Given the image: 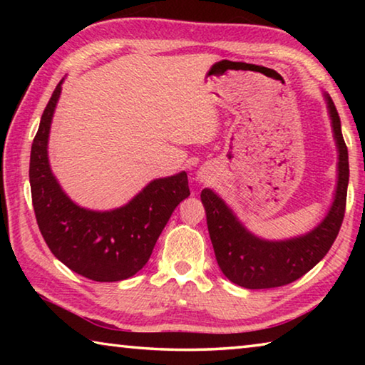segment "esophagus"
<instances>
[{
    "mask_svg": "<svg viewBox=\"0 0 365 365\" xmlns=\"http://www.w3.org/2000/svg\"><path fill=\"white\" fill-rule=\"evenodd\" d=\"M207 178H209L207 170H205V169L197 170V180H200V182H207Z\"/></svg>",
    "mask_w": 365,
    "mask_h": 365,
    "instance_id": "34e87169",
    "label": "esophagus"
}]
</instances>
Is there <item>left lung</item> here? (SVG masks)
<instances>
[{"label":"left lung","mask_w":365,"mask_h":365,"mask_svg":"<svg viewBox=\"0 0 365 365\" xmlns=\"http://www.w3.org/2000/svg\"><path fill=\"white\" fill-rule=\"evenodd\" d=\"M324 100L338 151L336 188L329 212L312 230L287 240L261 238L243 225L215 191L211 188L201 191L215 259L227 279L240 287L262 289L288 285L322 261L335 242L344 217L349 163L335 104L325 91Z\"/></svg>","instance_id":"8db88e82"}]
</instances>
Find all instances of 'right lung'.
Here are the masks:
<instances>
[{
	"label": "right lung",
	"instance_id": "obj_1",
	"mask_svg": "<svg viewBox=\"0 0 365 365\" xmlns=\"http://www.w3.org/2000/svg\"><path fill=\"white\" fill-rule=\"evenodd\" d=\"M64 78L43 110L30 151L35 217L48 248L76 274L95 282H119L145 267L174 209L190 196L187 172L154 178L127 205L93 211L73 202L54 177L48 140Z\"/></svg>",
	"mask_w": 365,
	"mask_h": 365
}]
</instances>
